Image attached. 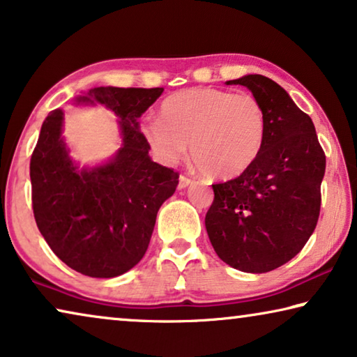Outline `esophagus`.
<instances>
[{
	"label": "esophagus",
	"instance_id": "1",
	"mask_svg": "<svg viewBox=\"0 0 357 357\" xmlns=\"http://www.w3.org/2000/svg\"><path fill=\"white\" fill-rule=\"evenodd\" d=\"M192 183H194V179H190L189 176H185V174H181L178 188H179V189H185V188H189V185L192 184Z\"/></svg>",
	"mask_w": 357,
	"mask_h": 357
}]
</instances>
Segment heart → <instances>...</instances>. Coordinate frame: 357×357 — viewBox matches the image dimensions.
Wrapping results in <instances>:
<instances>
[{
	"mask_svg": "<svg viewBox=\"0 0 357 357\" xmlns=\"http://www.w3.org/2000/svg\"><path fill=\"white\" fill-rule=\"evenodd\" d=\"M144 136L167 163L188 153L202 173L216 179L241 176L263 151L268 120L255 96L199 86L168 96L160 120L146 121Z\"/></svg>",
	"mask_w": 357,
	"mask_h": 357,
	"instance_id": "heart-1",
	"label": "heart"
}]
</instances>
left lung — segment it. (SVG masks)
<instances>
[{"label":"left lung","mask_w":357,"mask_h":357,"mask_svg":"<svg viewBox=\"0 0 357 357\" xmlns=\"http://www.w3.org/2000/svg\"><path fill=\"white\" fill-rule=\"evenodd\" d=\"M226 84L252 91L263 105L268 131L252 168L213 184L215 200L205 227L222 261L243 273L263 274L296 257L314 232L326 153L311 116L273 79L245 75Z\"/></svg>","instance_id":"1"}]
</instances>
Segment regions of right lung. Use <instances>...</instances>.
I'll return each mask as SVG.
<instances>
[{
  "label": "right lung",
  "mask_w": 357,
  "mask_h": 357,
  "mask_svg": "<svg viewBox=\"0 0 357 357\" xmlns=\"http://www.w3.org/2000/svg\"><path fill=\"white\" fill-rule=\"evenodd\" d=\"M163 88L89 89L75 105L100 104L119 120L121 147L107 162L78 167L62 137L63 110L43 121L30 160L36 226L56 257L89 278L125 274L141 261L157 213L174 194L179 174L152 162L139 116Z\"/></svg>",
  "instance_id": "right-lung-1"
}]
</instances>
